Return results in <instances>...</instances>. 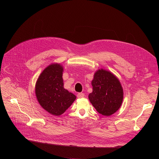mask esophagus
Returning <instances> with one entry per match:
<instances>
[{
    "label": "esophagus",
    "mask_w": 159,
    "mask_h": 159,
    "mask_svg": "<svg viewBox=\"0 0 159 159\" xmlns=\"http://www.w3.org/2000/svg\"><path fill=\"white\" fill-rule=\"evenodd\" d=\"M84 96H85V95H84V93H79L77 94V97H78L79 98H83Z\"/></svg>",
    "instance_id": "obj_1"
}]
</instances>
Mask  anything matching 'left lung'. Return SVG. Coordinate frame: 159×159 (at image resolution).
Returning a JSON list of instances; mask_svg holds the SVG:
<instances>
[{"instance_id": "obj_1", "label": "left lung", "mask_w": 159, "mask_h": 159, "mask_svg": "<svg viewBox=\"0 0 159 159\" xmlns=\"http://www.w3.org/2000/svg\"><path fill=\"white\" fill-rule=\"evenodd\" d=\"M92 92L88 98L96 110L104 116H110L119 110L124 97L120 82L110 71L99 69L91 81Z\"/></svg>"}]
</instances>
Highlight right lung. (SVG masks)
I'll list each match as a JSON object with an SVG mask.
<instances>
[{
  "mask_svg": "<svg viewBox=\"0 0 159 159\" xmlns=\"http://www.w3.org/2000/svg\"><path fill=\"white\" fill-rule=\"evenodd\" d=\"M63 66L52 63L43 71L36 82L35 95L41 107L51 115L63 114L76 99L64 88Z\"/></svg>",
  "mask_w": 159,
  "mask_h": 159,
  "instance_id": "right-lung-1",
  "label": "right lung"
}]
</instances>
